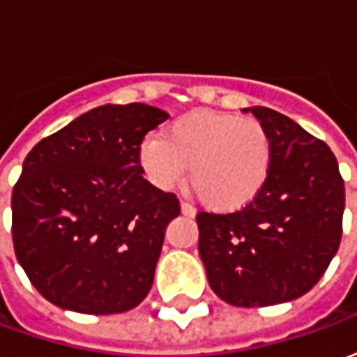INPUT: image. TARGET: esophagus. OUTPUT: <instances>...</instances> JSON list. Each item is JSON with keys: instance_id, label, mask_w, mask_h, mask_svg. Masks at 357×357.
Masks as SVG:
<instances>
[{"instance_id": "1", "label": "esophagus", "mask_w": 357, "mask_h": 357, "mask_svg": "<svg viewBox=\"0 0 357 357\" xmlns=\"http://www.w3.org/2000/svg\"><path fill=\"white\" fill-rule=\"evenodd\" d=\"M181 214H183V216L193 218L195 214H197V210H195L191 204H187V202H181Z\"/></svg>"}]
</instances>
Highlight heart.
<instances>
[{"instance_id":"1","label":"heart","mask_w":357,"mask_h":357,"mask_svg":"<svg viewBox=\"0 0 357 357\" xmlns=\"http://www.w3.org/2000/svg\"><path fill=\"white\" fill-rule=\"evenodd\" d=\"M147 179L168 191L189 176L201 199L216 210H239L260 195L273 166L266 126L231 112H191L174 120L160 137L139 147Z\"/></svg>"}]
</instances>
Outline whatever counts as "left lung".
Instances as JSON below:
<instances>
[{"label": "left lung", "instance_id": "left-lung-1", "mask_svg": "<svg viewBox=\"0 0 357 357\" xmlns=\"http://www.w3.org/2000/svg\"><path fill=\"white\" fill-rule=\"evenodd\" d=\"M247 110L271 135V174L241 210L197 214L199 255L220 298L262 307L306 294L329 268L342 237L344 181L327 143L277 110Z\"/></svg>", "mask_w": 357, "mask_h": 357}]
</instances>
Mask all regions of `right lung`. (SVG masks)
Masks as SVG:
<instances>
[{
    "mask_svg": "<svg viewBox=\"0 0 357 357\" xmlns=\"http://www.w3.org/2000/svg\"><path fill=\"white\" fill-rule=\"evenodd\" d=\"M168 112L102 105L36 145L11 197L13 245L30 283L80 314H122L147 296L174 193L143 178V137Z\"/></svg>",
    "mask_w": 357,
    "mask_h": 357,
    "instance_id": "right-lung-1",
    "label": "right lung"
}]
</instances>
